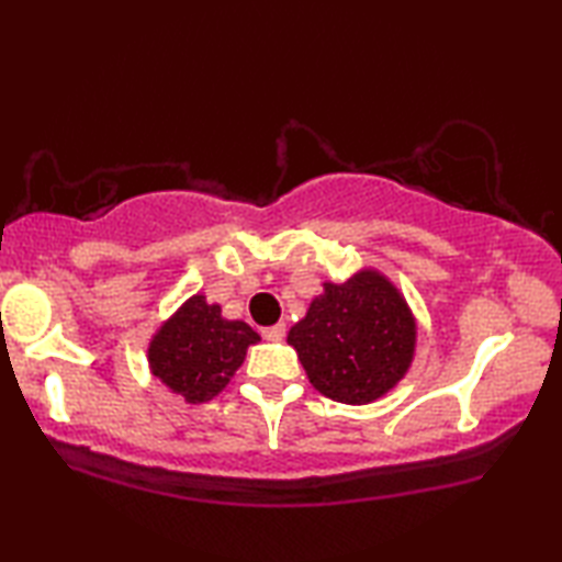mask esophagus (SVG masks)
Listing matches in <instances>:
<instances>
[{
	"label": "esophagus",
	"mask_w": 562,
	"mask_h": 562,
	"mask_svg": "<svg viewBox=\"0 0 562 562\" xmlns=\"http://www.w3.org/2000/svg\"><path fill=\"white\" fill-rule=\"evenodd\" d=\"M262 337L270 341H280L284 337V325L282 322H278V325H272V327H262Z\"/></svg>",
	"instance_id": "obj_1"
}]
</instances>
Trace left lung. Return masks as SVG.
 <instances>
[{"label":"left lung","mask_w":562,"mask_h":562,"mask_svg":"<svg viewBox=\"0 0 562 562\" xmlns=\"http://www.w3.org/2000/svg\"><path fill=\"white\" fill-rule=\"evenodd\" d=\"M416 325L402 294L379 272L325 284L307 317L290 329L304 372L339 404H369L412 364Z\"/></svg>","instance_id":"left-lung-1"}]
</instances>
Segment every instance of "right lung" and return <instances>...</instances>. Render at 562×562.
I'll use <instances>...</instances> for the list:
<instances>
[{"mask_svg": "<svg viewBox=\"0 0 562 562\" xmlns=\"http://www.w3.org/2000/svg\"><path fill=\"white\" fill-rule=\"evenodd\" d=\"M245 322L223 319L203 294L190 297L150 341L148 361L160 382L190 404L211 402L231 382L245 351L258 341Z\"/></svg>", "mask_w": 562, "mask_h": 562, "instance_id": "right-lung-1", "label": "right lung"}]
</instances>
